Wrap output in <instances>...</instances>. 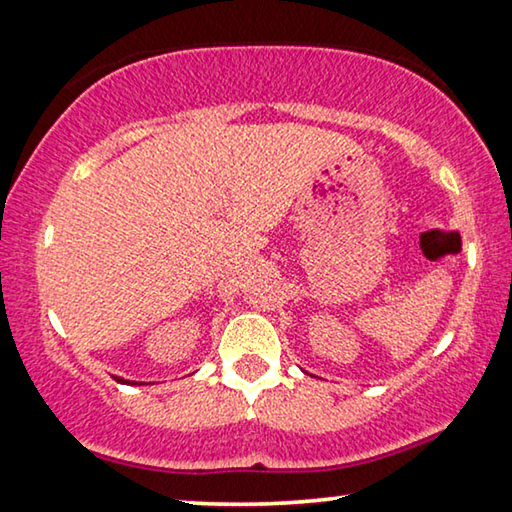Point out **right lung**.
<instances>
[{
  "label": "right lung",
  "instance_id": "1",
  "mask_svg": "<svg viewBox=\"0 0 512 512\" xmlns=\"http://www.w3.org/2000/svg\"><path fill=\"white\" fill-rule=\"evenodd\" d=\"M114 380H116V382H121V384H137V382H130V380H123V377H116V375H114Z\"/></svg>",
  "mask_w": 512,
  "mask_h": 512
}]
</instances>
